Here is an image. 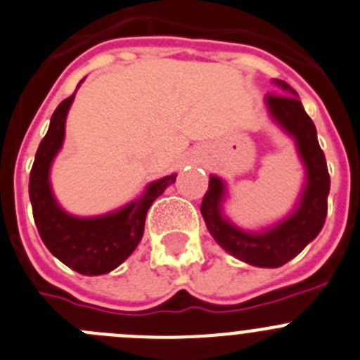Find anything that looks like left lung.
Segmentation results:
<instances>
[{
  "mask_svg": "<svg viewBox=\"0 0 360 360\" xmlns=\"http://www.w3.org/2000/svg\"><path fill=\"white\" fill-rule=\"evenodd\" d=\"M282 92H269L266 96L273 117L296 137L300 155L307 166V187L298 210L266 233H248L236 229L221 217L219 203L225 186L219 178H209V189L202 200V216L210 236L217 245L243 262L260 268H278L295 259L305 246L321 232L328 210L330 174L326 167L325 153L319 148L316 127L303 110L295 89L276 80Z\"/></svg>",
  "mask_w": 360,
  "mask_h": 360,
  "instance_id": "obj_1",
  "label": "left lung"
}]
</instances>
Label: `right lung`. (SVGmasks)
Returning <instances> with one entry per match:
<instances>
[{"instance_id": "add662e5", "label": "right lung", "mask_w": 360, "mask_h": 360, "mask_svg": "<svg viewBox=\"0 0 360 360\" xmlns=\"http://www.w3.org/2000/svg\"><path fill=\"white\" fill-rule=\"evenodd\" d=\"M72 100L75 92L53 112L48 134L39 144L34 166L30 171L28 191L35 225L46 248L77 273L94 276L112 271L130 257L143 237L148 209L164 189L174 182L176 174L150 184L139 200L120 212L91 219L65 214L53 198L48 173L53 157L64 141L65 115Z\"/></svg>"}]
</instances>
